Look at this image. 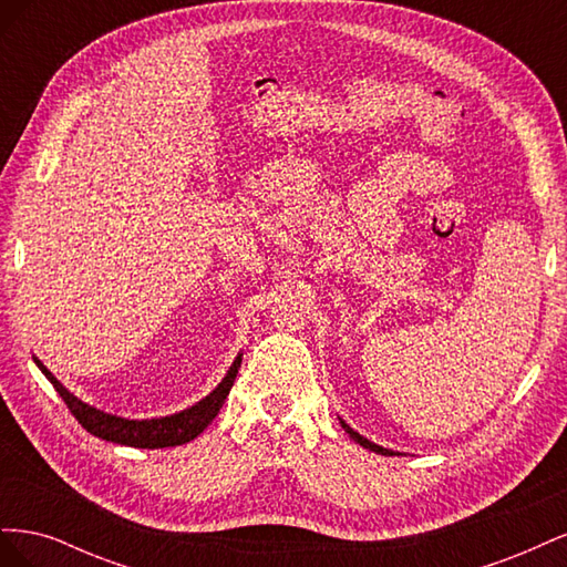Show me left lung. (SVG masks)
<instances>
[{
	"instance_id": "8db88e82",
	"label": "left lung",
	"mask_w": 567,
	"mask_h": 567,
	"mask_svg": "<svg viewBox=\"0 0 567 567\" xmlns=\"http://www.w3.org/2000/svg\"><path fill=\"white\" fill-rule=\"evenodd\" d=\"M340 421V425H342V431H346L357 444H362V447L364 450H371V452H375V454H383V456H392L394 452L392 450H385V447H381V444H375V442H371V440H367L364 435H359L357 431H352V427L346 423V421H342V419H338Z\"/></svg>"
}]
</instances>
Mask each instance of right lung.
<instances>
[{"instance_id": "right-lung-1", "label": "right lung", "mask_w": 567, "mask_h": 567, "mask_svg": "<svg viewBox=\"0 0 567 567\" xmlns=\"http://www.w3.org/2000/svg\"><path fill=\"white\" fill-rule=\"evenodd\" d=\"M244 354L238 352L231 362L225 379L217 383L213 392L205 394L200 402L194 406H186L177 414L158 416V419H125L117 414H109L104 409H96L68 390L54 373H51L40 359L32 354V362L47 375V381L54 385V390L61 394V400L73 411V416L82 423V427L94 437H101L106 442L125 444V447H140V450H163V447H177V444H186L196 440L205 427L213 423V419L219 414L221 404H225L227 394L234 385V379L238 369H241Z\"/></svg>"}]
</instances>
